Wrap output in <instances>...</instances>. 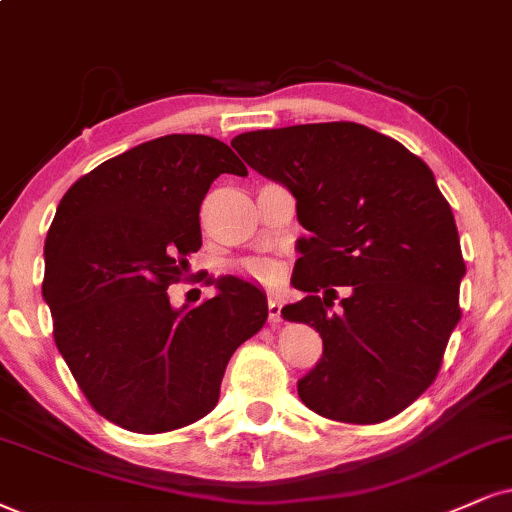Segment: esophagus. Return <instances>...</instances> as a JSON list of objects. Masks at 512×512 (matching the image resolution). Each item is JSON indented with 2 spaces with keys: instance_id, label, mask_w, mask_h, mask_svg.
Returning <instances> with one entry per match:
<instances>
[{
  "instance_id": "1",
  "label": "esophagus",
  "mask_w": 512,
  "mask_h": 512,
  "mask_svg": "<svg viewBox=\"0 0 512 512\" xmlns=\"http://www.w3.org/2000/svg\"><path fill=\"white\" fill-rule=\"evenodd\" d=\"M268 323L270 325L282 323V306H280V301L275 299V296H270V299H268Z\"/></svg>"
}]
</instances>
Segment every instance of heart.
Segmentation results:
<instances>
[{
    "label": "heart",
    "instance_id": "obj_1",
    "mask_svg": "<svg viewBox=\"0 0 512 512\" xmlns=\"http://www.w3.org/2000/svg\"><path fill=\"white\" fill-rule=\"evenodd\" d=\"M244 273L251 280L261 282V285H273V282H277V277H280V268L273 261H266V258H256V261L246 263Z\"/></svg>",
    "mask_w": 512,
    "mask_h": 512
}]
</instances>
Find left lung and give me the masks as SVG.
Masks as SVG:
<instances>
[{
  "mask_svg": "<svg viewBox=\"0 0 512 512\" xmlns=\"http://www.w3.org/2000/svg\"><path fill=\"white\" fill-rule=\"evenodd\" d=\"M237 154L292 189L299 239L285 320L315 327L323 358L301 401L323 418L375 425L408 408L444 361L465 275L449 201L427 163L358 123L244 132ZM347 296L337 309L336 287Z\"/></svg>",
  "mask_w": 512,
  "mask_h": 512,
  "instance_id": "1",
  "label": "left lung"
}]
</instances>
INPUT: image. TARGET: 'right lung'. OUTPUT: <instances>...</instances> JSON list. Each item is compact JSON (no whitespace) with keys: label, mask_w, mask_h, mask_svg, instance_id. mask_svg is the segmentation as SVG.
<instances>
[{"label":"right lung","mask_w":512,"mask_h":512,"mask_svg":"<svg viewBox=\"0 0 512 512\" xmlns=\"http://www.w3.org/2000/svg\"><path fill=\"white\" fill-rule=\"evenodd\" d=\"M223 173L246 175L225 142L166 135L82 175L56 208L42 282L56 349L123 430L161 434L211 413L230 356L268 320L266 294L239 277H208L218 294L197 308L170 306Z\"/></svg>","instance_id":"obj_1"}]
</instances>
